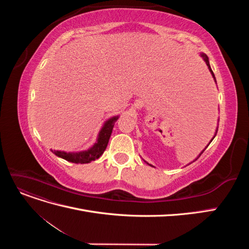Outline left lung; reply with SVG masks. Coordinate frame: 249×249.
Returning a JSON list of instances; mask_svg holds the SVG:
<instances>
[{
    "label": "left lung",
    "instance_id": "obj_1",
    "mask_svg": "<svg viewBox=\"0 0 249 249\" xmlns=\"http://www.w3.org/2000/svg\"><path fill=\"white\" fill-rule=\"evenodd\" d=\"M201 57L203 58V60H205V62H206V64L208 65V69L210 70L211 73H212V76H213V78L215 79V76H214V73H213L212 70H211V66H210V63H209V58H208V56H207V55H205V54H201ZM203 150H205V149H203Z\"/></svg>",
    "mask_w": 249,
    "mask_h": 249
}]
</instances>
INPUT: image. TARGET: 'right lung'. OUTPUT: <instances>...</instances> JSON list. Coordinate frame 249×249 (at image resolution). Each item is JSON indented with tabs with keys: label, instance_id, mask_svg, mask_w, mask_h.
Returning a JSON list of instances; mask_svg holds the SVG:
<instances>
[{
	"label": "right lung",
	"instance_id": "right-lung-1",
	"mask_svg": "<svg viewBox=\"0 0 249 249\" xmlns=\"http://www.w3.org/2000/svg\"><path fill=\"white\" fill-rule=\"evenodd\" d=\"M117 118L118 117H113V118L109 119L106 124H105L104 127L100 132L97 143H95V145L92 148L86 150V152L73 154V153L57 152V150H54L53 153H54L56 156L62 158V159H64L66 161L71 162V163H76V164H86V163H90L91 161L99 159L108 145L113 126H114V124L117 120Z\"/></svg>",
	"mask_w": 249,
	"mask_h": 249
}]
</instances>
